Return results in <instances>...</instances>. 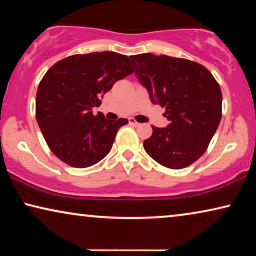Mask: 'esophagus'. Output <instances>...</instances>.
Segmentation results:
<instances>
[{
  "label": "esophagus",
  "mask_w": 256,
  "mask_h": 256,
  "mask_svg": "<svg viewBox=\"0 0 256 256\" xmlns=\"http://www.w3.org/2000/svg\"><path fill=\"white\" fill-rule=\"evenodd\" d=\"M129 124L130 126H135V127H138V126H140V124L136 120H134V118H129Z\"/></svg>",
  "instance_id": "esophagus-1"
}]
</instances>
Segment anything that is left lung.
I'll return each mask as SVG.
<instances>
[{
    "label": "left lung",
    "mask_w": 256,
    "mask_h": 256,
    "mask_svg": "<svg viewBox=\"0 0 256 256\" xmlns=\"http://www.w3.org/2000/svg\"><path fill=\"white\" fill-rule=\"evenodd\" d=\"M135 74L152 104L166 107L170 124L152 127L143 142L146 154L169 169H183L208 149L222 118L219 84L204 66L183 58L142 54L130 56Z\"/></svg>",
    "instance_id": "left-lung-1"
}]
</instances>
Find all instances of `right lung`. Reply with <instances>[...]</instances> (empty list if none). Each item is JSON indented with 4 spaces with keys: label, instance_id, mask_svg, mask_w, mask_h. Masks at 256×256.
<instances>
[{
    "label": "right lung",
    "instance_id": "add662e5",
    "mask_svg": "<svg viewBox=\"0 0 256 256\" xmlns=\"http://www.w3.org/2000/svg\"><path fill=\"white\" fill-rule=\"evenodd\" d=\"M132 68L127 56L104 51L70 56L45 73L37 90L36 118L59 160L87 168L107 156L128 120H107L102 113L93 115L92 108L118 80L134 72Z\"/></svg>",
    "mask_w": 256,
    "mask_h": 256
}]
</instances>
